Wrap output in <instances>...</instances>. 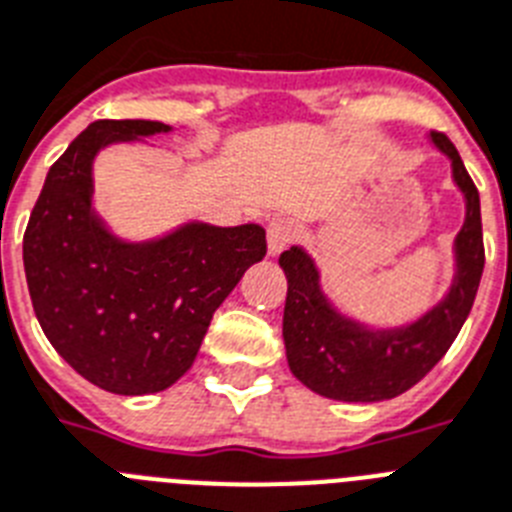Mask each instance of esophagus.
I'll return each mask as SVG.
<instances>
[{"label": "esophagus", "mask_w": 512, "mask_h": 512, "mask_svg": "<svg viewBox=\"0 0 512 512\" xmlns=\"http://www.w3.org/2000/svg\"><path fill=\"white\" fill-rule=\"evenodd\" d=\"M297 239V226L289 218H273L268 223V252L278 255Z\"/></svg>", "instance_id": "obj_1"}]
</instances>
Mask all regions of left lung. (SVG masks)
<instances>
[{
  "mask_svg": "<svg viewBox=\"0 0 512 512\" xmlns=\"http://www.w3.org/2000/svg\"><path fill=\"white\" fill-rule=\"evenodd\" d=\"M431 139L452 160L455 181L468 202L465 223L455 242L458 276L442 305L413 326L365 331L328 307L318 289V270L302 249L292 247L278 257L289 284L284 305L286 360L294 376L323 397L378 402L407 392L442 360L471 313L484 270L479 189L455 144L442 131H431Z\"/></svg>",
  "mask_w": 512,
  "mask_h": 512,
  "instance_id": "obj_1",
  "label": "left lung"
}]
</instances>
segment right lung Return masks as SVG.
Instances as JSON below:
<instances>
[{"instance_id":"1","label":"right lung","mask_w":512,"mask_h":512,"mask_svg":"<svg viewBox=\"0 0 512 512\" xmlns=\"http://www.w3.org/2000/svg\"><path fill=\"white\" fill-rule=\"evenodd\" d=\"M168 131L94 120L44 181L23 236L28 294L65 363L112 394L168 389L194 363L220 302L268 252L260 226H186L152 244L112 239L91 213V160L112 141Z\"/></svg>"}]
</instances>
